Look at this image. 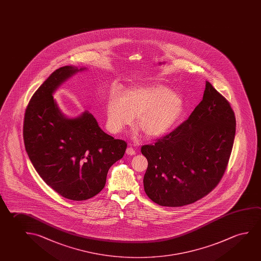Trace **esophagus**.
<instances>
[{
  "label": "esophagus",
  "instance_id": "esophagus-1",
  "mask_svg": "<svg viewBox=\"0 0 261 261\" xmlns=\"http://www.w3.org/2000/svg\"><path fill=\"white\" fill-rule=\"evenodd\" d=\"M125 152H126L128 155H135V154H136V151H135V149L132 148V147H127Z\"/></svg>",
  "mask_w": 261,
  "mask_h": 261
}]
</instances>
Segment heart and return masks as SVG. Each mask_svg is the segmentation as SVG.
I'll return each mask as SVG.
<instances>
[{"mask_svg": "<svg viewBox=\"0 0 261 261\" xmlns=\"http://www.w3.org/2000/svg\"><path fill=\"white\" fill-rule=\"evenodd\" d=\"M185 112V102L167 86L148 84L133 88L122 96L113 93L108 105V123L115 132L130 125L137 117V126L145 137H162L173 128Z\"/></svg>", "mask_w": 261, "mask_h": 261, "instance_id": "b5f03b06", "label": "heart"}]
</instances>
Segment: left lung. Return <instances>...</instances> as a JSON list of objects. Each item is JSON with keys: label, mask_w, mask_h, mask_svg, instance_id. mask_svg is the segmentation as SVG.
<instances>
[{"label": "left lung", "mask_w": 261, "mask_h": 261, "mask_svg": "<svg viewBox=\"0 0 261 261\" xmlns=\"http://www.w3.org/2000/svg\"><path fill=\"white\" fill-rule=\"evenodd\" d=\"M235 132L229 101L206 81L202 100L188 119L154 144L141 147L148 161L146 195L166 207L191 204L206 196L224 174Z\"/></svg>", "instance_id": "8db88e82"}]
</instances>
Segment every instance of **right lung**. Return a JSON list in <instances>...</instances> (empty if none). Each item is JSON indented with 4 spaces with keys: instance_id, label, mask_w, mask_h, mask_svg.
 <instances>
[{
    "instance_id": "1",
    "label": "right lung",
    "mask_w": 261,
    "mask_h": 261,
    "mask_svg": "<svg viewBox=\"0 0 261 261\" xmlns=\"http://www.w3.org/2000/svg\"><path fill=\"white\" fill-rule=\"evenodd\" d=\"M83 69H56L33 94L23 122L25 148L37 173L56 193L72 201L100 193L109 168L124 156L127 146L103 132L88 111L68 119L58 109L53 93Z\"/></svg>"
}]
</instances>
